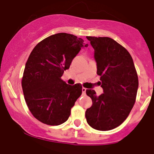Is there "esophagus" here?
<instances>
[{
	"instance_id": "esophagus-1",
	"label": "esophagus",
	"mask_w": 154,
	"mask_h": 154,
	"mask_svg": "<svg viewBox=\"0 0 154 154\" xmlns=\"http://www.w3.org/2000/svg\"><path fill=\"white\" fill-rule=\"evenodd\" d=\"M82 91H83V94H86V88H84V87H83L82 88Z\"/></svg>"
}]
</instances>
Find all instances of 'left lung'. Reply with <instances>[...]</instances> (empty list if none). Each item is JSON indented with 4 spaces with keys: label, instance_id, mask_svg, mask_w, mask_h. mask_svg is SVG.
I'll list each match as a JSON object with an SVG mask.
<instances>
[{
    "label": "left lung",
    "instance_id": "1",
    "mask_svg": "<svg viewBox=\"0 0 154 154\" xmlns=\"http://www.w3.org/2000/svg\"><path fill=\"white\" fill-rule=\"evenodd\" d=\"M94 50L97 74L103 93L87 89L92 105L86 111L87 123L101 131L112 130L126 120L136 101L137 72L130 53L109 37L86 36Z\"/></svg>",
    "mask_w": 154,
    "mask_h": 154
}]
</instances>
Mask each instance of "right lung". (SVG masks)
<instances>
[{"label":"right lung","instance_id":"add662e5","mask_svg":"<svg viewBox=\"0 0 154 154\" xmlns=\"http://www.w3.org/2000/svg\"><path fill=\"white\" fill-rule=\"evenodd\" d=\"M81 38L60 32L35 45L29 56L21 86L26 103L32 116L48 125L66 122L71 109L82 94L80 83L71 86L61 79L82 48Z\"/></svg>","mask_w":154,"mask_h":154}]
</instances>
